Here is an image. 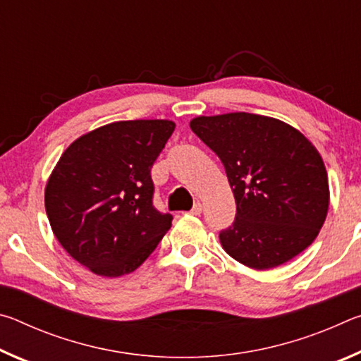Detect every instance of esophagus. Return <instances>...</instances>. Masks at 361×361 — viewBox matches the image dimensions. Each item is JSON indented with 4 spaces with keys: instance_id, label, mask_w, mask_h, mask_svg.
I'll list each match as a JSON object with an SVG mask.
<instances>
[{
    "instance_id": "esophagus-1",
    "label": "esophagus",
    "mask_w": 361,
    "mask_h": 361,
    "mask_svg": "<svg viewBox=\"0 0 361 361\" xmlns=\"http://www.w3.org/2000/svg\"><path fill=\"white\" fill-rule=\"evenodd\" d=\"M202 210H204V205L200 204V202H197V204H194V207L191 209V213H192V215H200V213H202Z\"/></svg>"
}]
</instances>
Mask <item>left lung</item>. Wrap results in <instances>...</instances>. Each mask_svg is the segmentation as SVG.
<instances>
[{
    "mask_svg": "<svg viewBox=\"0 0 361 361\" xmlns=\"http://www.w3.org/2000/svg\"><path fill=\"white\" fill-rule=\"evenodd\" d=\"M191 130L223 162L234 192L235 219L219 232L226 253L271 269L315 240L328 212V175L301 132L250 113L200 116Z\"/></svg>",
    "mask_w": 361,
    "mask_h": 361,
    "instance_id": "left-lung-1",
    "label": "left lung"
}]
</instances>
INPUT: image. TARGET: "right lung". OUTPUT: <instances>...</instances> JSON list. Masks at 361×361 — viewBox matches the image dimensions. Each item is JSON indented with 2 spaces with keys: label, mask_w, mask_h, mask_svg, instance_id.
<instances>
[{
  "label": "right lung",
  "mask_w": 361,
  "mask_h": 361,
  "mask_svg": "<svg viewBox=\"0 0 361 361\" xmlns=\"http://www.w3.org/2000/svg\"><path fill=\"white\" fill-rule=\"evenodd\" d=\"M172 121H119L85 133L60 157L46 186L51 228L73 259L97 276L130 274L154 252L173 216L159 212L152 164Z\"/></svg>",
  "instance_id": "1"
}]
</instances>
